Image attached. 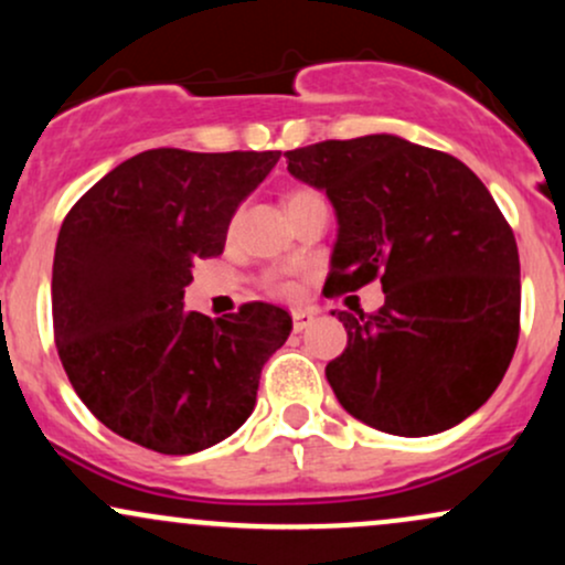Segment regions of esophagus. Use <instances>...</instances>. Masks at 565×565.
Returning a JSON list of instances; mask_svg holds the SVG:
<instances>
[{"label":"esophagus","instance_id":"34e87169","mask_svg":"<svg viewBox=\"0 0 565 565\" xmlns=\"http://www.w3.org/2000/svg\"><path fill=\"white\" fill-rule=\"evenodd\" d=\"M291 321H295V332H302V329H308L310 323L316 321V310H310V308L295 310V313H291Z\"/></svg>","mask_w":565,"mask_h":565}]
</instances>
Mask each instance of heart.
Listing matches in <instances>:
<instances>
[{
    "label": "heart",
    "mask_w": 565,
    "mask_h": 565,
    "mask_svg": "<svg viewBox=\"0 0 565 565\" xmlns=\"http://www.w3.org/2000/svg\"><path fill=\"white\" fill-rule=\"evenodd\" d=\"M310 199H321V196L319 193L308 191V188H297V191H291L287 196V210H291V206H297V204H305V201H310ZM274 289L291 291L295 289V281H289V278H274Z\"/></svg>",
    "instance_id": "heart-1"
}]
</instances>
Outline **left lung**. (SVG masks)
<instances>
[{
  "label": "left lung",
  "mask_w": 565,
  "mask_h": 565,
  "mask_svg": "<svg viewBox=\"0 0 565 565\" xmlns=\"http://www.w3.org/2000/svg\"><path fill=\"white\" fill-rule=\"evenodd\" d=\"M337 217L327 287L380 278L374 316L340 310L348 348L327 380L348 414L393 436H436L478 412L508 372L521 321V260L478 174L398 135L284 153Z\"/></svg>",
  "instance_id": "1"
}]
</instances>
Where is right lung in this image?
<instances>
[{
	"label": "right lung",
	"instance_id": "1",
	"mask_svg": "<svg viewBox=\"0 0 565 565\" xmlns=\"http://www.w3.org/2000/svg\"><path fill=\"white\" fill-rule=\"evenodd\" d=\"M281 153L153 148L121 161L63 220L55 345L84 406L116 436L196 454L246 423L291 316L249 302L225 319L183 308L193 263L223 255L231 217Z\"/></svg>",
	"mask_w": 565,
	"mask_h": 565
}]
</instances>
